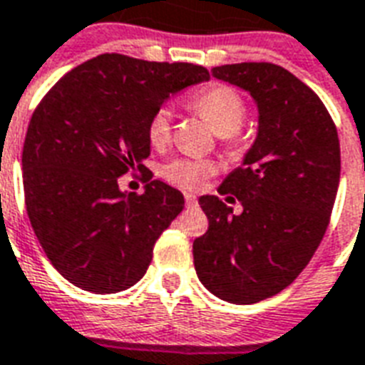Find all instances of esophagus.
<instances>
[{"label": "esophagus", "instance_id": "obj_1", "mask_svg": "<svg viewBox=\"0 0 365 365\" xmlns=\"http://www.w3.org/2000/svg\"><path fill=\"white\" fill-rule=\"evenodd\" d=\"M183 199H185V207H187V208L197 207V197H195V195L185 193V195H183Z\"/></svg>", "mask_w": 365, "mask_h": 365}]
</instances>
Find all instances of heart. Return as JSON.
I'll return each mask as SVG.
<instances>
[{"label": "heart", "instance_id": "obj_1", "mask_svg": "<svg viewBox=\"0 0 365 365\" xmlns=\"http://www.w3.org/2000/svg\"><path fill=\"white\" fill-rule=\"evenodd\" d=\"M191 108L201 113L214 132L224 138H230V145L235 143V133L243 128L249 107L245 97L235 88L226 83H214L207 90L199 91L189 101ZM172 138V110L168 107L157 108L147 122V139L153 149H163L168 145ZM218 166L207 158L178 157L166 163L160 168V176L172 185L187 191H197L208 178L214 176Z\"/></svg>", "mask_w": 365, "mask_h": 365}]
</instances>
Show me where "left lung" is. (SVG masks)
<instances>
[{"instance_id": "left-lung-1", "label": "left lung", "mask_w": 365, "mask_h": 365, "mask_svg": "<svg viewBox=\"0 0 365 365\" xmlns=\"http://www.w3.org/2000/svg\"><path fill=\"white\" fill-rule=\"evenodd\" d=\"M212 76L255 97L260 126L243 166L222 182L243 212L199 199L208 218L193 241V262L205 287L233 304L274 297L299 277L329 226L341 178L335 122L304 82L272 63L214 66Z\"/></svg>"}]
</instances>
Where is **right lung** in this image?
<instances>
[{"mask_svg": "<svg viewBox=\"0 0 365 365\" xmlns=\"http://www.w3.org/2000/svg\"><path fill=\"white\" fill-rule=\"evenodd\" d=\"M205 66L105 53L47 91L22 147L24 205L41 249L65 279L110 294L138 283L183 195L153 180L147 122L172 93L208 80ZM142 174L146 193L118 178Z\"/></svg>", "mask_w": 365, "mask_h": 365, "instance_id": "add662e5", "label": "right lung"}]
</instances>
